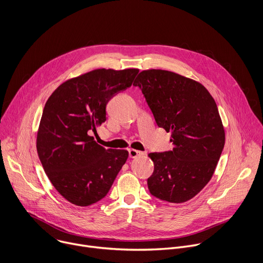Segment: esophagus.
<instances>
[{
  "label": "esophagus",
  "instance_id": "34e87169",
  "mask_svg": "<svg viewBox=\"0 0 263 263\" xmlns=\"http://www.w3.org/2000/svg\"><path fill=\"white\" fill-rule=\"evenodd\" d=\"M143 155H145V153L137 151V149H133V148L129 149V156H130V158H137V157H140V156H143Z\"/></svg>",
  "mask_w": 263,
  "mask_h": 263
}]
</instances>
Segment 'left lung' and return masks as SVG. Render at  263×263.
I'll list each match as a JSON object with an SVG mask.
<instances>
[{
	"label": "left lung",
	"instance_id": "obj_1",
	"mask_svg": "<svg viewBox=\"0 0 263 263\" xmlns=\"http://www.w3.org/2000/svg\"><path fill=\"white\" fill-rule=\"evenodd\" d=\"M138 86L158 127L172 132L173 151L149 153L154 172L148 191L170 203L197 196L212 178L224 145L214 99L199 82L164 69L139 72Z\"/></svg>",
	"mask_w": 263,
	"mask_h": 263
}]
</instances>
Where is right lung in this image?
Wrapping results in <instances>:
<instances>
[{
    "label": "right lung",
    "mask_w": 263,
    "mask_h": 263,
    "mask_svg": "<svg viewBox=\"0 0 263 263\" xmlns=\"http://www.w3.org/2000/svg\"><path fill=\"white\" fill-rule=\"evenodd\" d=\"M137 68H98L66 80L48 99L36 148L55 190L69 203L89 206L102 200L129 156L105 148L91 131L106 121V105L132 85Z\"/></svg>",
    "instance_id": "1"
}]
</instances>
